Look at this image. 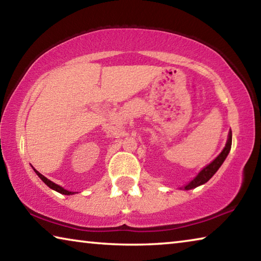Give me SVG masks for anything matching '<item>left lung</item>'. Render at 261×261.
I'll list each match as a JSON object with an SVG mask.
<instances>
[{
	"mask_svg": "<svg viewBox=\"0 0 261 261\" xmlns=\"http://www.w3.org/2000/svg\"><path fill=\"white\" fill-rule=\"evenodd\" d=\"M231 138H232V134H231V130L229 131V135H228V140H227V144L224 148L222 149V152H221L218 156H216L213 161H212L210 165H207L205 168H202L200 170V173L198 174L196 177H194L191 182L188 183L187 185H184L182 189L184 190H191L194 189L197 187H199V185L205 184L206 182H208V180L212 178V176H213L216 171H218L219 168L222 165L223 161L226 160V158L228 156L229 152H230V148H231Z\"/></svg>",
	"mask_w": 261,
	"mask_h": 261,
	"instance_id": "left-lung-1",
	"label": "left lung"
}]
</instances>
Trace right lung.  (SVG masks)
<instances>
[{
  "mask_svg": "<svg viewBox=\"0 0 261 261\" xmlns=\"http://www.w3.org/2000/svg\"><path fill=\"white\" fill-rule=\"evenodd\" d=\"M34 169V168H33ZM34 171H35V174H37L39 177H40L41 179H42V182L45 183L47 187H49L50 189H53V190H55V191H57V192H60V193H62V194H67V196H69V194H73L74 192H71V191H68V190H65L64 188H62V187H60V185H57V184H55L54 182H51V180H49L48 178H46L45 176L43 175H41L40 173H39L38 170H35L34 169Z\"/></svg>",
  "mask_w": 261,
  "mask_h": 261,
  "instance_id": "add662e5",
  "label": "right lung"
}]
</instances>
